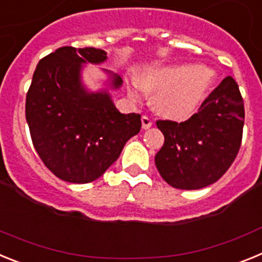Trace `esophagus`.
<instances>
[{
    "mask_svg": "<svg viewBox=\"0 0 262 262\" xmlns=\"http://www.w3.org/2000/svg\"><path fill=\"white\" fill-rule=\"evenodd\" d=\"M151 126H152L151 118L147 117V115H143V117H142V127H143V129H148Z\"/></svg>",
    "mask_w": 262,
    "mask_h": 262,
    "instance_id": "obj_1",
    "label": "esophagus"
}]
</instances>
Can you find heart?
I'll return each instance as SVG.
<instances>
[{"label": "heart", "mask_w": 262, "mask_h": 262, "mask_svg": "<svg viewBox=\"0 0 262 262\" xmlns=\"http://www.w3.org/2000/svg\"><path fill=\"white\" fill-rule=\"evenodd\" d=\"M214 75L209 68L190 64H174L148 68L129 88L136 99L143 90L156 92L155 106L163 115L173 119L190 117L206 97Z\"/></svg>", "instance_id": "1"}]
</instances>
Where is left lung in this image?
Returning <instances> with one entry per match:
<instances>
[{"label": "left lung", "instance_id": "left-lung-1", "mask_svg": "<svg viewBox=\"0 0 262 262\" xmlns=\"http://www.w3.org/2000/svg\"><path fill=\"white\" fill-rule=\"evenodd\" d=\"M156 124L165 138L155 156L164 181L182 190L209 186L228 170L242 145L244 102L239 86L228 76L189 119Z\"/></svg>", "mask_w": 262, "mask_h": 262}]
</instances>
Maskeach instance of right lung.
<instances>
[{
    "label": "right lung",
    "mask_w": 262,
    "mask_h": 262,
    "mask_svg": "<svg viewBox=\"0 0 262 262\" xmlns=\"http://www.w3.org/2000/svg\"><path fill=\"white\" fill-rule=\"evenodd\" d=\"M103 50L61 47L36 66L26 96L32 144L60 180L88 184L114 164L128 139L139 134L140 114H122L107 90L89 92L81 81L84 64H102ZM111 89L122 78L111 72Z\"/></svg>",
    "instance_id": "obj_1"
}]
</instances>
